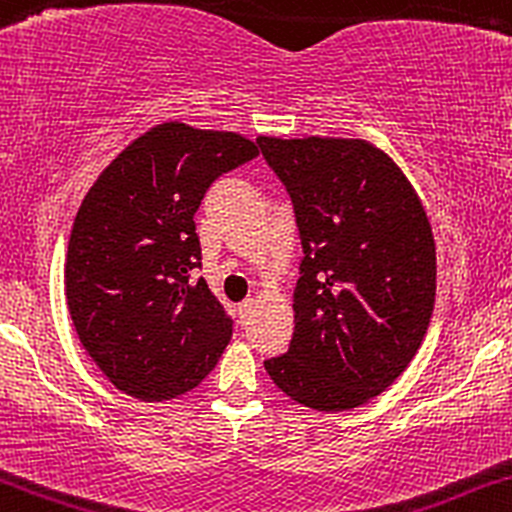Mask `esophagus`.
Segmentation results:
<instances>
[{"mask_svg": "<svg viewBox=\"0 0 512 512\" xmlns=\"http://www.w3.org/2000/svg\"><path fill=\"white\" fill-rule=\"evenodd\" d=\"M254 308H256V300H254V298H246L244 303H239V318H241V325L249 323V318H251V313H254Z\"/></svg>", "mask_w": 512, "mask_h": 512, "instance_id": "1", "label": "esophagus"}]
</instances>
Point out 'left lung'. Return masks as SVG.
I'll return each mask as SVG.
<instances>
[{
  "mask_svg": "<svg viewBox=\"0 0 512 512\" xmlns=\"http://www.w3.org/2000/svg\"><path fill=\"white\" fill-rule=\"evenodd\" d=\"M293 202L303 261L288 352L266 372L293 402L345 412L382 394L421 347L436 244L421 199L365 140L258 138Z\"/></svg>",
  "mask_w": 512,
  "mask_h": 512,
  "instance_id": "left-lung-1",
  "label": "left lung"
}]
</instances>
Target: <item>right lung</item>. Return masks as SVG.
<instances>
[{"label":"right lung","instance_id":"add662e5","mask_svg":"<svg viewBox=\"0 0 512 512\" xmlns=\"http://www.w3.org/2000/svg\"><path fill=\"white\" fill-rule=\"evenodd\" d=\"M258 155L236 133L162 123L96 179L66 254L68 313L100 372L130 397L165 402L197 387L231 340L204 278L194 214L212 182Z\"/></svg>","mask_w":512,"mask_h":512}]
</instances>
